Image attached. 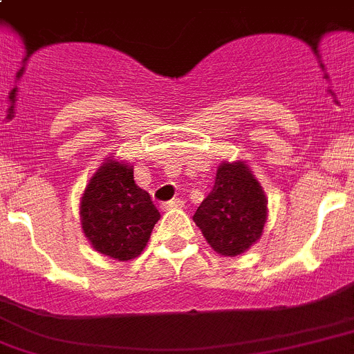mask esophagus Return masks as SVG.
I'll use <instances>...</instances> for the list:
<instances>
[{
    "instance_id": "esophagus-1",
    "label": "esophagus",
    "mask_w": 354,
    "mask_h": 354,
    "mask_svg": "<svg viewBox=\"0 0 354 354\" xmlns=\"http://www.w3.org/2000/svg\"><path fill=\"white\" fill-rule=\"evenodd\" d=\"M183 199L181 197H176V199H171L167 201V203H164L162 205V209H173V208H183Z\"/></svg>"
}]
</instances>
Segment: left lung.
Here are the masks:
<instances>
[{
  "mask_svg": "<svg viewBox=\"0 0 354 354\" xmlns=\"http://www.w3.org/2000/svg\"><path fill=\"white\" fill-rule=\"evenodd\" d=\"M194 222L222 256H240L259 240L266 222V197L243 162H224L216 169L213 190L197 208Z\"/></svg>",
  "mask_w": 354,
  "mask_h": 354,
  "instance_id": "1",
  "label": "left lung"
}]
</instances>
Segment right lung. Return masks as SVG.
Masks as SVG:
<instances>
[{
    "instance_id": "1",
    "label": "right lung",
    "mask_w": 354,
    "mask_h": 354,
    "mask_svg": "<svg viewBox=\"0 0 354 354\" xmlns=\"http://www.w3.org/2000/svg\"><path fill=\"white\" fill-rule=\"evenodd\" d=\"M160 213L127 164L107 160L91 178L81 201V222L95 250L129 261L142 252Z\"/></svg>"
}]
</instances>
